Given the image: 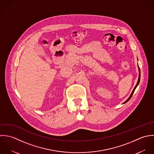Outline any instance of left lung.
<instances>
[{
	"label": "left lung",
	"mask_w": 154,
	"mask_h": 154,
	"mask_svg": "<svg viewBox=\"0 0 154 154\" xmlns=\"http://www.w3.org/2000/svg\"><path fill=\"white\" fill-rule=\"evenodd\" d=\"M139 79H138V81H137V84H136V86L134 87V89H133V92L132 93H131V94H130V96H129V97L127 99V100H126V101H125L123 103H126V102H127L130 99V98L131 97V96H132V95H133V94L134 93V91H135V89H136V88H137V86H138V85H139V82H140V68H139Z\"/></svg>",
	"instance_id": "obj_1"
}]
</instances>
